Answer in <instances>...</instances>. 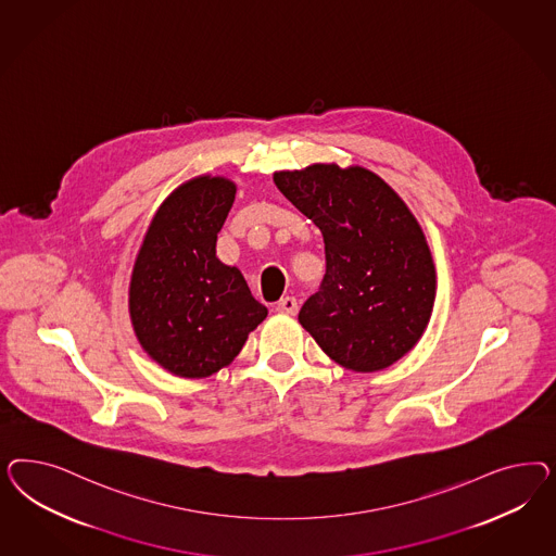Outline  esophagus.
Here are the masks:
<instances>
[{
	"mask_svg": "<svg viewBox=\"0 0 556 556\" xmlns=\"http://www.w3.org/2000/svg\"><path fill=\"white\" fill-rule=\"evenodd\" d=\"M279 314H287V316H295L298 314V300L295 298H291V295H287V298H281L279 302H277V307H275Z\"/></svg>",
	"mask_w": 556,
	"mask_h": 556,
	"instance_id": "esophagus-1",
	"label": "esophagus"
}]
</instances>
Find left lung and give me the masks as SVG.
<instances>
[{"mask_svg": "<svg viewBox=\"0 0 556 556\" xmlns=\"http://www.w3.org/2000/svg\"><path fill=\"white\" fill-rule=\"evenodd\" d=\"M273 179L324 236L326 273L300 324L338 365L388 369L420 340L434 305L437 273L420 224L367 168L318 163Z\"/></svg>", "mask_w": 556, "mask_h": 556, "instance_id": "8db88e82", "label": "left lung"}]
</instances>
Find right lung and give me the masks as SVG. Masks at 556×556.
<instances>
[{
  "label": "right lung",
  "mask_w": 556,
  "mask_h": 556,
  "mask_svg": "<svg viewBox=\"0 0 556 556\" xmlns=\"http://www.w3.org/2000/svg\"><path fill=\"white\" fill-rule=\"evenodd\" d=\"M224 177H198L159 207L136 258L130 318L142 349L168 372L207 377L228 365L267 318L242 273L216 256L235 202Z\"/></svg>",
  "instance_id": "1"
}]
</instances>
